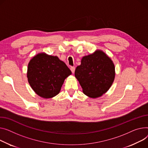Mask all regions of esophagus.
Listing matches in <instances>:
<instances>
[{
  "mask_svg": "<svg viewBox=\"0 0 148 148\" xmlns=\"http://www.w3.org/2000/svg\"><path fill=\"white\" fill-rule=\"evenodd\" d=\"M70 69H71V72H72L73 73H74V72H75V67H74V66H71Z\"/></svg>",
  "mask_w": 148,
  "mask_h": 148,
  "instance_id": "esophagus-1",
  "label": "esophagus"
}]
</instances>
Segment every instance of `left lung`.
Listing matches in <instances>:
<instances>
[{
    "label": "left lung",
    "mask_w": 148,
    "mask_h": 148,
    "mask_svg": "<svg viewBox=\"0 0 148 148\" xmlns=\"http://www.w3.org/2000/svg\"><path fill=\"white\" fill-rule=\"evenodd\" d=\"M75 76L83 93L92 98L101 96L111 86L115 77V66L111 59L101 51L84 56L77 66Z\"/></svg>",
    "instance_id": "left-lung-1"
}]
</instances>
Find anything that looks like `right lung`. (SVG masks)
Returning <instances> with one entry per match:
<instances>
[{"instance_id":"obj_1","label":"right lung","mask_w":148,"mask_h":148,"mask_svg":"<svg viewBox=\"0 0 148 148\" xmlns=\"http://www.w3.org/2000/svg\"><path fill=\"white\" fill-rule=\"evenodd\" d=\"M71 74L66 65L57 56L39 53L28 65V81L40 97L51 98L60 93L65 78Z\"/></svg>"}]
</instances>
